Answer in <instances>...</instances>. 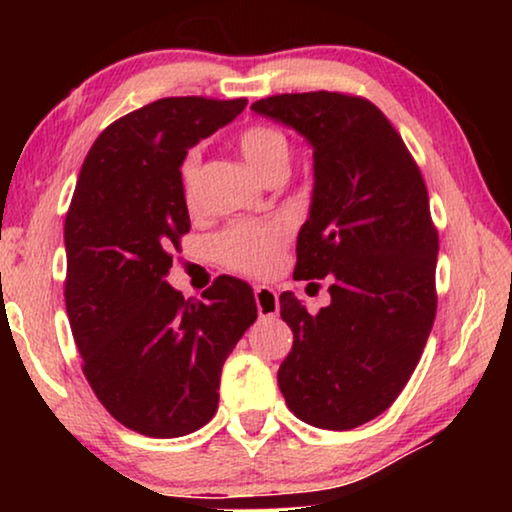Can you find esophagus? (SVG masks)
I'll return each instance as SVG.
<instances>
[{
  "instance_id": "1",
  "label": "esophagus",
  "mask_w": 512,
  "mask_h": 512,
  "mask_svg": "<svg viewBox=\"0 0 512 512\" xmlns=\"http://www.w3.org/2000/svg\"><path fill=\"white\" fill-rule=\"evenodd\" d=\"M254 296H256L258 317H261V319L277 317V312H279V300H277V291H275V289H270V286H256Z\"/></svg>"
}]
</instances>
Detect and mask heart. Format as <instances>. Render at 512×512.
I'll return each instance as SVG.
<instances>
[{
  "label": "heart",
  "instance_id": "b5f03b06",
  "mask_svg": "<svg viewBox=\"0 0 512 512\" xmlns=\"http://www.w3.org/2000/svg\"><path fill=\"white\" fill-rule=\"evenodd\" d=\"M237 146L263 181L275 172H286L291 163V144L282 130L272 125L256 123L237 135ZM198 170L200 153L188 151L179 165L181 195L188 207L198 200ZM289 242V228L279 221L263 223H233L214 240L216 258L230 270L244 275H268L277 268L282 249Z\"/></svg>",
  "mask_w": 512,
  "mask_h": 512
}]
</instances>
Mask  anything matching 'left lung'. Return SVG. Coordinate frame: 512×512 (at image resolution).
I'll return each mask as SVG.
<instances>
[{"mask_svg":"<svg viewBox=\"0 0 512 512\" xmlns=\"http://www.w3.org/2000/svg\"><path fill=\"white\" fill-rule=\"evenodd\" d=\"M251 109L312 144L314 191L293 277L331 279V305L317 314L291 291L279 296L293 331L279 389L303 422L356 429L396 401L436 319L429 193L401 135L366 97L284 93Z\"/></svg>","mask_w":512,"mask_h":512,"instance_id":"left-lung-1","label":"left lung"}]
</instances>
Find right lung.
<instances>
[{"mask_svg": "<svg viewBox=\"0 0 512 512\" xmlns=\"http://www.w3.org/2000/svg\"><path fill=\"white\" fill-rule=\"evenodd\" d=\"M247 107L163 97L118 118L83 160L65 221V303L83 375L109 415L149 438L198 431L219 408L221 368L254 324V291L221 275L184 298L167 284L191 230L179 165Z\"/></svg>", "mask_w": 512, "mask_h": 512, "instance_id": "1", "label": "right lung"}]
</instances>
